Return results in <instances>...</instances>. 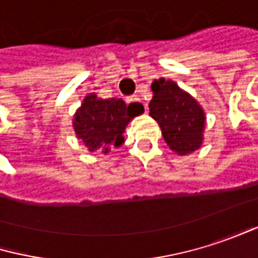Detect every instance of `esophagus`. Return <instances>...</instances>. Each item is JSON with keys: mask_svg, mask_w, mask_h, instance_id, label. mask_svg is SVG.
Returning a JSON list of instances; mask_svg holds the SVG:
<instances>
[{"mask_svg": "<svg viewBox=\"0 0 258 258\" xmlns=\"http://www.w3.org/2000/svg\"><path fill=\"white\" fill-rule=\"evenodd\" d=\"M126 104H130V105H135V107H142V108H144L145 111H147V108H148V107H147V104H145V102H144V101H142V99H141V98L138 96V95L128 96V98H126Z\"/></svg>", "mask_w": 258, "mask_h": 258, "instance_id": "obj_1", "label": "esophagus"}]
</instances>
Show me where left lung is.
Returning <instances> with one entry per match:
<instances>
[{
    "instance_id": "obj_1",
    "label": "left lung",
    "mask_w": 258,
    "mask_h": 258,
    "mask_svg": "<svg viewBox=\"0 0 258 258\" xmlns=\"http://www.w3.org/2000/svg\"><path fill=\"white\" fill-rule=\"evenodd\" d=\"M151 89L154 95L150 102V116L160 125L169 148L180 156L201 148L206 114L198 101L172 80H156Z\"/></svg>"
}]
</instances>
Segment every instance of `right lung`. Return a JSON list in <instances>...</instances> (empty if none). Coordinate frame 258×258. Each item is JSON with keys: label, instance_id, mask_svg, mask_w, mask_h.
<instances>
[{"label": "right lung", "instance_id": "add662e5", "mask_svg": "<svg viewBox=\"0 0 258 258\" xmlns=\"http://www.w3.org/2000/svg\"><path fill=\"white\" fill-rule=\"evenodd\" d=\"M135 105H126L120 98H98L89 93L74 116V130L89 151L107 154L110 147L123 144V132L135 116L141 114Z\"/></svg>", "mask_w": 258, "mask_h": 258}]
</instances>
